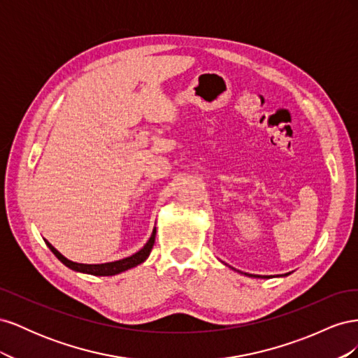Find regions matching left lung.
<instances>
[{
    "instance_id": "left-lung-1",
    "label": "left lung",
    "mask_w": 358,
    "mask_h": 358,
    "mask_svg": "<svg viewBox=\"0 0 358 358\" xmlns=\"http://www.w3.org/2000/svg\"><path fill=\"white\" fill-rule=\"evenodd\" d=\"M258 278H259V276H258Z\"/></svg>"
}]
</instances>
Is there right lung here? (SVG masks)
<instances>
[{
  "label": "right lung",
  "instance_id": "obj_1",
  "mask_svg": "<svg viewBox=\"0 0 358 358\" xmlns=\"http://www.w3.org/2000/svg\"><path fill=\"white\" fill-rule=\"evenodd\" d=\"M46 245L49 246L50 251L55 254V257L59 259L62 264H66L67 267H70L71 270H76V272H82V273H90V275H95V276H112V275H117L121 272H125V270L136 267L137 264L143 263L145 259L148 258V255L152 251V246L155 243V230L152 231V236L148 241V243L140 249L138 252H136L134 255L119 259V262H113V263H104V264H80V263H73L70 259H67L64 255H61L55 248H53L48 241H45Z\"/></svg>",
  "mask_w": 358,
  "mask_h": 358
}]
</instances>
